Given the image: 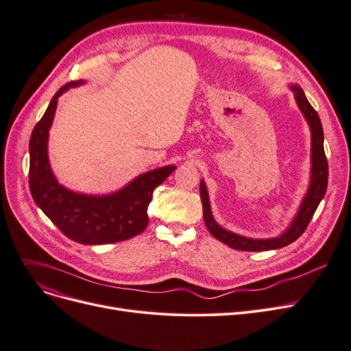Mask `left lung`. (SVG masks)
<instances>
[{
  "label": "left lung",
  "mask_w": 351,
  "mask_h": 351,
  "mask_svg": "<svg viewBox=\"0 0 351 351\" xmlns=\"http://www.w3.org/2000/svg\"><path fill=\"white\" fill-rule=\"evenodd\" d=\"M291 90L294 91L295 101L298 104L300 110L302 112L304 117L308 121V126L311 130V180L310 186L307 191V195L304 196L301 202V206L297 212V215L291 225L288 226V230L281 234L280 237L269 238V239H252L237 235L234 232H230L219 226L215 219L212 217L210 205L208 191L201 180V201L204 208V219L208 231L212 234L213 238L219 239L221 242L226 243L228 247L239 251H269V250H278L282 247H287L288 243L294 242L298 239L302 232L307 230V226L314 215L317 206L322 202V199L326 195L327 184H328V163L324 154V133L322 121L317 112L313 109V106L307 100L306 95L300 86H291Z\"/></svg>",
  "instance_id": "obj_1"
}]
</instances>
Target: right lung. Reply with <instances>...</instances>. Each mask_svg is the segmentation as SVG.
Here are the masks:
<instances>
[{"mask_svg": "<svg viewBox=\"0 0 351 351\" xmlns=\"http://www.w3.org/2000/svg\"><path fill=\"white\" fill-rule=\"evenodd\" d=\"M79 84L83 82L67 83L57 91L32 133L29 191L34 202L67 238L86 245L126 241L145 231L152 195L176 166H163L146 172L133 179L123 189L103 196L75 193L60 185L50 169L47 156L49 129L53 123L58 96L69 87Z\"/></svg>", "mask_w": 351, "mask_h": 351, "instance_id": "obj_1", "label": "right lung"}]
</instances>
